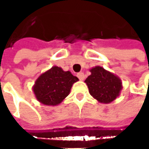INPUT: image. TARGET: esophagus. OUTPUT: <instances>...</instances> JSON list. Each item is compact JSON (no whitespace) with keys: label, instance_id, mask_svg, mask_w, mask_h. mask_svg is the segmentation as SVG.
I'll return each instance as SVG.
<instances>
[{"label":"esophagus","instance_id":"1","mask_svg":"<svg viewBox=\"0 0 149 149\" xmlns=\"http://www.w3.org/2000/svg\"><path fill=\"white\" fill-rule=\"evenodd\" d=\"M77 77H78L80 80H84V74L83 72H79V73H77Z\"/></svg>","mask_w":149,"mask_h":149}]
</instances>
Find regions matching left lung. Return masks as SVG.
Masks as SVG:
<instances>
[{
	"label": "left lung",
	"mask_w": 149,
	"mask_h": 149,
	"mask_svg": "<svg viewBox=\"0 0 149 149\" xmlns=\"http://www.w3.org/2000/svg\"><path fill=\"white\" fill-rule=\"evenodd\" d=\"M91 75L85 80L89 94L102 103H110L118 96L122 88L120 79L101 66L90 70Z\"/></svg>",
	"instance_id": "1"
}]
</instances>
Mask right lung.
<instances>
[{
  "mask_svg": "<svg viewBox=\"0 0 149 149\" xmlns=\"http://www.w3.org/2000/svg\"><path fill=\"white\" fill-rule=\"evenodd\" d=\"M78 78L61 67L53 66L36 81L33 91L36 99L47 106L60 104L70 93L72 84Z\"/></svg>",
  "mask_w": 149,
  "mask_h": 149,
  "instance_id": "add662e5",
  "label": "right lung"
}]
</instances>
